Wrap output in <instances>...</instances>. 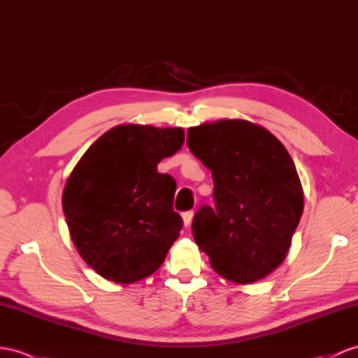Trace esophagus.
Returning a JSON list of instances; mask_svg holds the SVG:
<instances>
[{"mask_svg":"<svg viewBox=\"0 0 358 358\" xmlns=\"http://www.w3.org/2000/svg\"><path fill=\"white\" fill-rule=\"evenodd\" d=\"M193 217H194L193 211H187V213L182 214V222H184L185 228H188V226L191 224V222H193Z\"/></svg>","mask_w":358,"mask_h":358,"instance_id":"esophagus-1","label":"esophagus"}]
</instances>
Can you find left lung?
I'll return each instance as SVG.
<instances>
[{
    "instance_id": "1",
    "label": "left lung",
    "mask_w": 358,
    "mask_h": 358,
    "mask_svg": "<svg viewBox=\"0 0 358 358\" xmlns=\"http://www.w3.org/2000/svg\"><path fill=\"white\" fill-rule=\"evenodd\" d=\"M187 145L214 180L215 209L193 220L199 249L231 282L264 280L289 254L303 211L292 156L266 127L240 118L189 127Z\"/></svg>"
}]
</instances>
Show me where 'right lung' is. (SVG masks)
<instances>
[{
  "label": "right lung",
  "mask_w": 358,
  "mask_h": 358,
  "mask_svg": "<svg viewBox=\"0 0 358 358\" xmlns=\"http://www.w3.org/2000/svg\"><path fill=\"white\" fill-rule=\"evenodd\" d=\"M182 127L120 124L85 152L65 184L62 208L74 246L104 280L134 284L164 263L182 219L176 182L158 164L180 150Z\"/></svg>",
  "instance_id": "add662e5"
}]
</instances>
